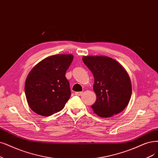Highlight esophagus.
Returning <instances> with one entry per match:
<instances>
[{
    "instance_id": "34e87169",
    "label": "esophagus",
    "mask_w": 158,
    "mask_h": 158,
    "mask_svg": "<svg viewBox=\"0 0 158 158\" xmlns=\"http://www.w3.org/2000/svg\"><path fill=\"white\" fill-rule=\"evenodd\" d=\"M83 94L82 92H75V94L77 95V96H80Z\"/></svg>"
}]
</instances>
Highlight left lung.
Masks as SVG:
<instances>
[{
    "mask_svg": "<svg viewBox=\"0 0 158 158\" xmlns=\"http://www.w3.org/2000/svg\"><path fill=\"white\" fill-rule=\"evenodd\" d=\"M83 61L94 77L96 101L91 107L99 116L109 118L118 114L129 103L131 83L120 64L106 56H84Z\"/></svg>",
    "mask_w": 158,
    "mask_h": 158,
    "instance_id": "obj_1",
    "label": "left lung"
}]
</instances>
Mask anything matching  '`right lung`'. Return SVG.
Returning <instances> with one entry per match:
<instances>
[{
  "label": "right lung",
  "mask_w": 158,
  "mask_h": 158,
  "mask_svg": "<svg viewBox=\"0 0 158 158\" xmlns=\"http://www.w3.org/2000/svg\"><path fill=\"white\" fill-rule=\"evenodd\" d=\"M72 55H56L47 57L28 73L25 85L27 101L30 108L40 115L48 116L61 110L71 96L66 72Z\"/></svg>",
  "instance_id": "obj_1"
}]
</instances>
